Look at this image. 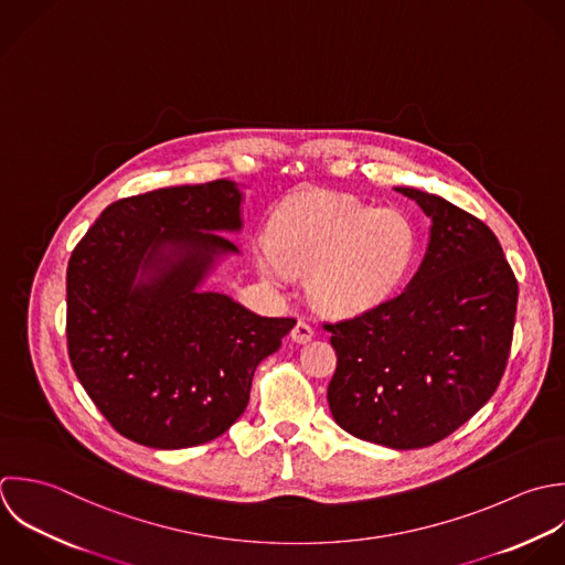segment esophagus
Segmentation results:
<instances>
[{
  "label": "esophagus",
  "mask_w": 565,
  "mask_h": 565,
  "mask_svg": "<svg viewBox=\"0 0 565 565\" xmlns=\"http://www.w3.org/2000/svg\"><path fill=\"white\" fill-rule=\"evenodd\" d=\"M290 339H292L295 343H299V345L310 343V341L315 339V330H312L306 321H297V326H295L292 332H290Z\"/></svg>",
  "instance_id": "1"
}]
</instances>
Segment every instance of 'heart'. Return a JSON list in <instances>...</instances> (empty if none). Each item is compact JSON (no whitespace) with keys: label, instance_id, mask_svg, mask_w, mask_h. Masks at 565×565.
Masks as SVG:
<instances>
[{"label":"heart","instance_id":"b5f03b06","mask_svg":"<svg viewBox=\"0 0 565 565\" xmlns=\"http://www.w3.org/2000/svg\"><path fill=\"white\" fill-rule=\"evenodd\" d=\"M420 233L398 209H376L339 193H301L273 217L255 244L259 273L286 284L308 273L310 303L332 317L381 308L414 273Z\"/></svg>","mask_w":565,"mask_h":565}]
</instances>
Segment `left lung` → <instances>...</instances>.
<instances>
[{"label": "left lung", "instance_id": "1", "mask_svg": "<svg viewBox=\"0 0 565 565\" xmlns=\"http://www.w3.org/2000/svg\"><path fill=\"white\" fill-rule=\"evenodd\" d=\"M396 191L431 220L427 253L398 297L326 326L339 359L328 403L354 438L405 451L440 443L495 394L518 281L482 220L440 195Z\"/></svg>", "mask_w": 565, "mask_h": 565}]
</instances>
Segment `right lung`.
<instances>
[{
	"instance_id": "obj_1",
	"label": "right lung",
	"mask_w": 565,
	"mask_h": 565,
	"mask_svg": "<svg viewBox=\"0 0 565 565\" xmlns=\"http://www.w3.org/2000/svg\"><path fill=\"white\" fill-rule=\"evenodd\" d=\"M244 186L156 189L109 204L67 264V352L98 412L125 438L186 449L246 409L257 365L295 319L259 317L209 277L239 248Z\"/></svg>"
}]
</instances>
